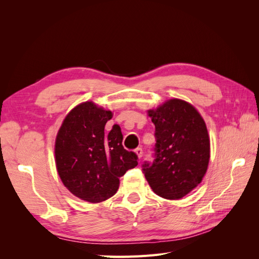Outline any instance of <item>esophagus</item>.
<instances>
[{"mask_svg":"<svg viewBox=\"0 0 259 259\" xmlns=\"http://www.w3.org/2000/svg\"><path fill=\"white\" fill-rule=\"evenodd\" d=\"M135 153L137 154V156H138V159H140V158H142V156H143V149L142 148H137L136 149V150H135Z\"/></svg>","mask_w":259,"mask_h":259,"instance_id":"esophagus-1","label":"esophagus"}]
</instances>
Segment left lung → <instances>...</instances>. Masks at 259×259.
Returning a JSON list of instances; mask_svg holds the SVG:
<instances>
[{
    "label": "left lung",
    "instance_id": "left-lung-1",
    "mask_svg": "<svg viewBox=\"0 0 259 259\" xmlns=\"http://www.w3.org/2000/svg\"><path fill=\"white\" fill-rule=\"evenodd\" d=\"M155 126L154 161L143 170L151 189L161 198L178 200L204 177L209 162V137L204 120L192 105L169 99L148 110Z\"/></svg>",
    "mask_w": 259,
    "mask_h": 259
}]
</instances>
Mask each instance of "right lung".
<instances>
[{"label":"right lung","instance_id":"obj_1","mask_svg":"<svg viewBox=\"0 0 259 259\" xmlns=\"http://www.w3.org/2000/svg\"><path fill=\"white\" fill-rule=\"evenodd\" d=\"M112 112L85 101L70 111L55 142V161L62 184L75 197L91 203L111 198L120 177L137 166L136 153L125 150L119 125L105 134Z\"/></svg>","mask_w":259,"mask_h":259}]
</instances>
